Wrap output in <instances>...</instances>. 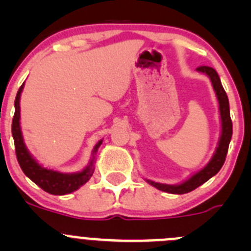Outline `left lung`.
Here are the masks:
<instances>
[{
    "label": "left lung",
    "mask_w": 251,
    "mask_h": 251,
    "mask_svg": "<svg viewBox=\"0 0 251 251\" xmlns=\"http://www.w3.org/2000/svg\"><path fill=\"white\" fill-rule=\"evenodd\" d=\"M197 70L204 73V74H206L207 76L210 77L212 87H214L215 92H216V97L217 100H219L220 107V115H221V137H220L219 147H217L216 151H215L214 156H212V159L210 160V163L207 164L204 169H201L199 173H197L196 175H193L191 178L184 181L183 183L177 184V186H170V184L156 183V182L147 179V182L151 183L153 187H155V188L160 189V191L163 192H168V193H188V192H192L193 189L198 188L199 186L205 183V182H206L207 179L211 178L212 176H215V175L221 170L222 165H224L225 160H226L229 142H231L232 138V120L231 115H229L228 97H227L226 95V91L222 87V83L219 77V74L216 73V70L212 69L211 67H206V65H201V67L197 68Z\"/></svg>",
    "instance_id": "1"
}]
</instances>
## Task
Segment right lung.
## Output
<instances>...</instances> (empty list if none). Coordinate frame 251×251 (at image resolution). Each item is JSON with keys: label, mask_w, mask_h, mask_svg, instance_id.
<instances>
[{"label": "right lung", "mask_w": 251, "mask_h": 251, "mask_svg": "<svg viewBox=\"0 0 251 251\" xmlns=\"http://www.w3.org/2000/svg\"><path fill=\"white\" fill-rule=\"evenodd\" d=\"M24 83L20 86L18 90L16 100H14V111L13 121H12V136L14 140V147H16V155L19 163L20 168H22L23 173L26 175L32 182L37 184L40 188L44 189L45 192L50 194H54V196H64V194H69L72 192L76 191L81 186L86 183L88 179L91 178L93 174V163L95 159L90 161L87 168L82 170L81 173L76 174H62L57 173V171L48 170L46 168H42L27 151L26 147H25L24 141H23L22 130H20V107H19V100L20 93H22ZM102 144V141L98 142L96 144L93 153L97 151L100 146Z\"/></svg>", "instance_id": "obj_1"}]
</instances>
